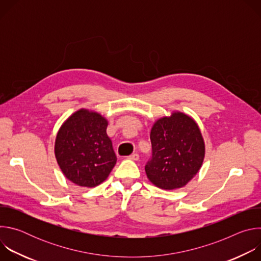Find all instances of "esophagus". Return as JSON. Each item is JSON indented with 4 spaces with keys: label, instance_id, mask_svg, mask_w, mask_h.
<instances>
[{
    "label": "esophagus",
    "instance_id": "esophagus-1",
    "mask_svg": "<svg viewBox=\"0 0 261 261\" xmlns=\"http://www.w3.org/2000/svg\"><path fill=\"white\" fill-rule=\"evenodd\" d=\"M130 160H133V161H137L138 159H139V155L138 154H132V155H130L129 157H128Z\"/></svg>",
    "mask_w": 261,
    "mask_h": 261
}]
</instances>
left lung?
I'll return each instance as SVG.
<instances>
[{
  "instance_id": "obj_1",
  "label": "left lung",
  "mask_w": 261,
  "mask_h": 261,
  "mask_svg": "<svg viewBox=\"0 0 261 261\" xmlns=\"http://www.w3.org/2000/svg\"><path fill=\"white\" fill-rule=\"evenodd\" d=\"M151 142L153 153L145 173L156 187L181 188L199 171L205 145L198 125L188 115L173 111L157 120L151 130Z\"/></svg>"
}]
</instances>
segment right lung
I'll return each mask as SVG.
<instances>
[{"mask_svg":"<svg viewBox=\"0 0 261 261\" xmlns=\"http://www.w3.org/2000/svg\"><path fill=\"white\" fill-rule=\"evenodd\" d=\"M107 125V120L100 114L82 108L59 129L55 155L70 181L93 188L108 177L117 163V156L106 133Z\"/></svg>","mask_w":261,"mask_h":261,"instance_id":"1","label":"right lung"}]
</instances>
